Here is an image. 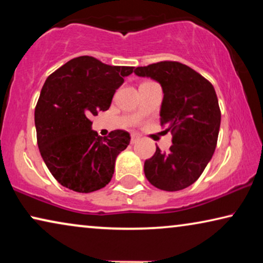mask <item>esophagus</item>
<instances>
[{
  "instance_id": "34e87169",
  "label": "esophagus",
  "mask_w": 263,
  "mask_h": 263,
  "mask_svg": "<svg viewBox=\"0 0 263 263\" xmlns=\"http://www.w3.org/2000/svg\"><path fill=\"white\" fill-rule=\"evenodd\" d=\"M139 139H140V136H138L136 134H132V140H130V142H132V143L138 142V141H139Z\"/></svg>"
}]
</instances>
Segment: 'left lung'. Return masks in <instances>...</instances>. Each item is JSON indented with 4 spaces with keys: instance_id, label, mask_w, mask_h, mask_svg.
Here are the masks:
<instances>
[{
    "instance_id": "1",
    "label": "left lung",
    "mask_w": 263,
    "mask_h": 263,
    "mask_svg": "<svg viewBox=\"0 0 263 263\" xmlns=\"http://www.w3.org/2000/svg\"><path fill=\"white\" fill-rule=\"evenodd\" d=\"M134 73L161 85L160 124L172 134L170 151L157 147L145 161L146 178L166 192L184 189L197 181L217 147L221 120L217 93L207 79L176 61L138 67Z\"/></svg>"
}]
</instances>
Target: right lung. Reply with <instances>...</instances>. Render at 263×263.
<instances>
[{"mask_svg":"<svg viewBox=\"0 0 263 263\" xmlns=\"http://www.w3.org/2000/svg\"><path fill=\"white\" fill-rule=\"evenodd\" d=\"M134 67L109 66L80 56L46 79L34 110L37 142L56 181L78 193H92L111 181L115 161L130 135L114 130L102 138L92 130L91 116L106 111L116 89Z\"/></svg>","mask_w":263,"mask_h":263,"instance_id":"add662e5","label":"right lung"}]
</instances>
